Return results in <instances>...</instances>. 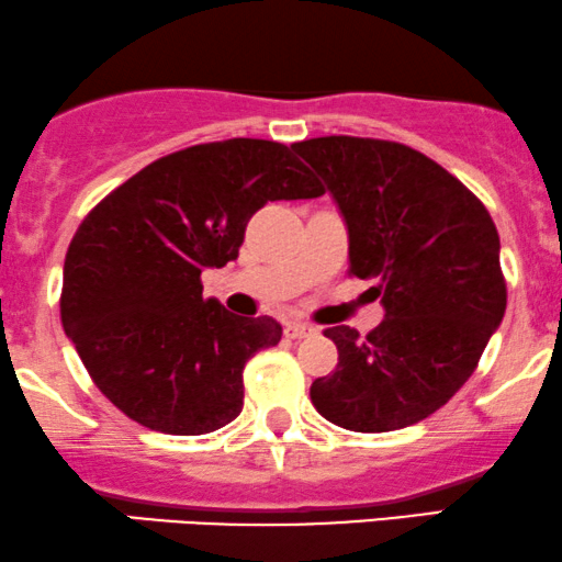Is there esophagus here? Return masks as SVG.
Listing matches in <instances>:
<instances>
[{
	"label": "esophagus",
	"instance_id": "1",
	"mask_svg": "<svg viewBox=\"0 0 562 562\" xmlns=\"http://www.w3.org/2000/svg\"><path fill=\"white\" fill-rule=\"evenodd\" d=\"M283 334H286L289 339H307V336L315 334V328L310 326V323L294 321V323H286V328H283Z\"/></svg>",
	"mask_w": 562,
	"mask_h": 562
}]
</instances>
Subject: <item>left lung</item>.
Segmentation results:
<instances>
[{
  "mask_svg": "<svg viewBox=\"0 0 562 562\" xmlns=\"http://www.w3.org/2000/svg\"><path fill=\"white\" fill-rule=\"evenodd\" d=\"M294 151L328 183L349 231V276L375 279L371 334L326 328L336 371L310 400L331 424L397 431L437 413L476 371L507 307L499 234L465 183L400 142L321 136Z\"/></svg>",
  "mask_w": 562,
  "mask_h": 562,
  "instance_id": "8db88e82",
  "label": "left lung"
}]
</instances>
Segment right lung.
<instances>
[{"label":"right lung","instance_id":"right-lung-1","mask_svg":"<svg viewBox=\"0 0 562 562\" xmlns=\"http://www.w3.org/2000/svg\"><path fill=\"white\" fill-rule=\"evenodd\" d=\"M321 181L266 138L194 144L149 162L83 217L63 270L59 318L99 392L144 428L200 437L244 405V366L281 341L202 294V270L239 257L249 217L313 200Z\"/></svg>","mask_w":562,"mask_h":562}]
</instances>
